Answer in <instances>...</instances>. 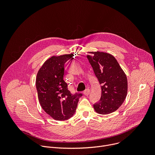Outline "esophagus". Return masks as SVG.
I'll list each match as a JSON object with an SVG mask.
<instances>
[{
  "mask_svg": "<svg viewBox=\"0 0 155 155\" xmlns=\"http://www.w3.org/2000/svg\"><path fill=\"white\" fill-rule=\"evenodd\" d=\"M90 93V90L88 89V88H87V89H86V90L84 91V92H83V94H84L85 96L89 95Z\"/></svg>",
  "mask_w": 155,
  "mask_h": 155,
  "instance_id": "obj_1",
  "label": "esophagus"
}]
</instances>
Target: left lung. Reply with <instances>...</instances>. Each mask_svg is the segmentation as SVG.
I'll list each match as a JSON object with an SVG mask.
<instances>
[{
    "label": "left lung",
    "mask_w": 155,
    "mask_h": 155,
    "mask_svg": "<svg viewBox=\"0 0 155 155\" xmlns=\"http://www.w3.org/2000/svg\"><path fill=\"white\" fill-rule=\"evenodd\" d=\"M87 58L101 84V97L93 106L101 115L111 114L122 105L127 93V77L117 59L112 54L89 52Z\"/></svg>",
    "instance_id": "8db88e82"
}]
</instances>
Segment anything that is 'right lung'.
Instances as JSON below:
<instances>
[{
    "label": "right lung",
    "mask_w": 155,
    "mask_h": 155,
    "mask_svg": "<svg viewBox=\"0 0 155 155\" xmlns=\"http://www.w3.org/2000/svg\"><path fill=\"white\" fill-rule=\"evenodd\" d=\"M73 54L52 56L39 69L36 78V88L41 107L56 120H66L75 113L81 93L72 94L63 80L65 63Z\"/></svg>",
    "instance_id": "1"
}]
</instances>
